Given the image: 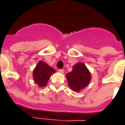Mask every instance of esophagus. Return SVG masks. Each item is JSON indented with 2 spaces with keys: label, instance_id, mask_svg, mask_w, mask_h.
Returning a JSON list of instances; mask_svg holds the SVG:
<instances>
[{
  "label": "esophagus",
  "instance_id": "34e87169",
  "mask_svg": "<svg viewBox=\"0 0 125 125\" xmlns=\"http://www.w3.org/2000/svg\"><path fill=\"white\" fill-rule=\"evenodd\" d=\"M59 71L60 72V73H64V70L63 69H59Z\"/></svg>",
  "mask_w": 125,
  "mask_h": 125
}]
</instances>
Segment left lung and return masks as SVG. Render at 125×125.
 <instances>
[{"label":"left lung","mask_w":125,"mask_h":125,"mask_svg":"<svg viewBox=\"0 0 125 125\" xmlns=\"http://www.w3.org/2000/svg\"><path fill=\"white\" fill-rule=\"evenodd\" d=\"M66 79L69 86L74 91L79 92L89 84L91 81V74L84 64H76L71 72L66 74Z\"/></svg>","instance_id":"obj_1"}]
</instances>
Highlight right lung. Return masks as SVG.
I'll return each instance as SVG.
<instances>
[{
    "label": "right lung",
    "instance_id": "1",
    "mask_svg": "<svg viewBox=\"0 0 125 125\" xmlns=\"http://www.w3.org/2000/svg\"><path fill=\"white\" fill-rule=\"evenodd\" d=\"M54 73H55V71L53 68L44 62L40 61L34 70V80L40 87L46 86L51 75Z\"/></svg>",
    "mask_w": 125,
    "mask_h": 125
}]
</instances>
